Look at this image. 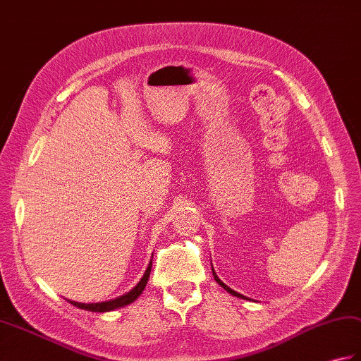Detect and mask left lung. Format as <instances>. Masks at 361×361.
Returning a JSON list of instances; mask_svg holds the SVG:
<instances>
[{
	"mask_svg": "<svg viewBox=\"0 0 361 361\" xmlns=\"http://www.w3.org/2000/svg\"><path fill=\"white\" fill-rule=\"evenodd\" d=\"M212 274H214V279H215V281H216V283H219L221 288H224L226 290H228V292H229V294H232L233 297H238V298H246L245 295H241V294H238V292H235V290H232V289H231V288L228 286V284H224V283H223V281H221V280L219 279V276H216V274L214 272V269H212Z\"/></svg>",
	"mask_w": 361,
	"mask_h": 361,
	"instance_id": "obj_1",
	"label": "left lung"
}]
</instances>
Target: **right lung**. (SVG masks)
<instances>
[{"label": "right lung", "mask_w": 361, "mask_h": 361, "mask_svg": "<svg viewBox=\"0 0 361 361\" xmlns=\"http://www.w3.org/2000/svg\"><path fill=\"white\" fill-rule=\"evenodd\" d=\"M150 267H152V263L149 264L147 271L145 272V275H142L141 281L130 292H128V294H124V295L115 298V300H111V301H103V303H87L86 305V303H78V301H71V305L77 306L80 309H86V311H92V312H109V311H114V309H118V307L129 305V303H132V301H135L140 297L141 292L145 290L147 280H149V275H150Z\"/></svg>", "instance_id": "add662e5"}]
</instances>
